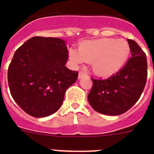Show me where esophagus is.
Masks as SVG:
<instances>
[{
	"mask_svg": "<svg viewBox=\"0 0 154 154\" xmlns=\"http://www.w3.org/2000/svg\"><path fill=\"white\" fill-rule=\"evenodd\" d=\"M83 77H87V74H85V72H82V71H80L79 73V79H82L83 78Z\"/></svg>",
	"mask_w": 154,
	"mask_h": 154,
	"instance_id": "1",
	"label": "esophagus"
}]
</instances>
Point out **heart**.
<instances>
[{"label": "heart", "mask_w": 154, "mask_h": 154, "mask_svg": "<svg viewBox=\"0 0 154 154\" xmlns=\"http://www.w3.org/2000/svg\"><path fill=\"white\" fill-rule=\"evenodd\" d=\"M130 52V45L124 39L100 38L82 42L78 51L71 48L69 54L74 63L89 62L96 75L110 76L120 70Z\"/></svg>", "instance_id": "heart-1"}]
</instances>
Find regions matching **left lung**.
Segmentation results:
<instances>
[{"label":"left lung","instance_id":"left-lung-1","mask_svg":"<svg viewBox=\"0 0 154 154\" xmlns=\"http://www.w3.org/2000/svg\"><path fill=\"white\" fill-rule=\"evenodd\" d=\"M131 51L123 69L107 79L92 80L88 100L94 110L105 115L126 112L140 97L147 79L146 54L135 41L127 39Z\"/></svg>","mask_w":154,"mask_h":154}]
</instances>
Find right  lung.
I'll use <instances>...</instances> for the list:
<instances>
[{"mask_svg":"<svg viewBox=\"0 0 154 154\" xmlns=\"http://www.w3.org/2000/svg\"><path fill=\"white\" fill-rule=\"evenodd\" d=\"M68 53L62 39L39 36L16 50L8 67V85L14 100L31 116L55 113L77 80L78 72L65 66Z\"/></svg>","mask_w":154,"mask_h":154,"instance_id":"right-lung-1","label":"right lung"}]
</instances>
